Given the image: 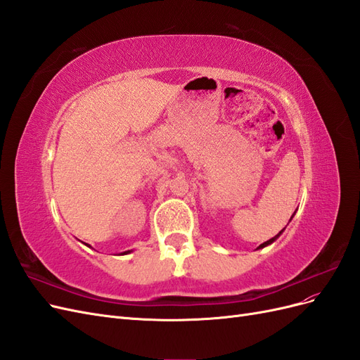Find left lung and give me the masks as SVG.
Instances as JSON below:
<instances>
[{
    "label": "left lung",
    "mask_w": 360,
    "mask_h": 360,
    "mask_svg": "<svg viewBox=\"0 0 360 360\" xmlns=\"http://www.w3.org/2000/svg\"><path fill=\"white\" fill-rule=\"evenodd\" d=\"M291 217H292V216H291ZM282 231H284V230H282ZM282 231H279V233H278V234H276L275 237H271V238H270V240H267V242H264V243H261V245H259V246H258L257 249H261V248H266V246H269V245H271V243H274V242L276 240V238H278V237H279V236L282 234Z\"/></svg>",
    "instance_id": "obj_1"
}]
</instances>
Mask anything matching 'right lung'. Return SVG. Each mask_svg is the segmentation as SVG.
Instances as JSON below:
<instances>
[{
  "label": "right lung",
  "mask_w": 360,
  "mask_h": 360,
  "mask_svg": "<svg viewBox=\"0 0 360 360\" xmlns=\"http://www.w3.org/2000/svg\"><path fill=\"white\" fill-rule=\"evenodd\" d=\"M129 252H130V250H126V252H123L122 255H126V254H129Z\"/></svg>",
  "instance_id": "1"
}]
</instances>
